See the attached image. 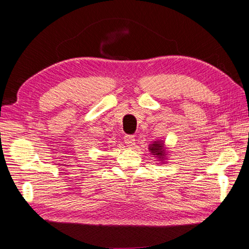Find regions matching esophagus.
<instances>
[{"instance_id":"obj_1","label":"esophagus","mask_w":249,"mask_h":249,"mask_svg":"<svg viewBox=\"0 0 249 249\" xmlns=\"http://www.w3.org/2000/svg\"><path fill=\"white\" fill-rule=\"evenodd\" d=\"M124 142H125L126 146L133 147L135 145V137L133 136V135H126V136L124 137Z\"/></svg>"}]
</instances>
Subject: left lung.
<instances>
[{
	"label": "left lung",
	"instance_id": "1",
	"mask_svg": "<svg viewBox=\"0 0 249 249\" xmlns=\"http://www.w3.org/2000/svg\"><path fill=\"white\" fill-rule=\"evenodd\" d=\"M149 151L155 157H157L159 161H165L167 159V151L165 148V144L162 141H155L153 144L149 145Z\"/></svg>",
	"mask_w": 249,
	"mask_h": 249
}]
</instances>
